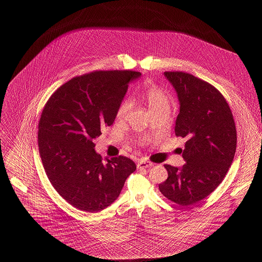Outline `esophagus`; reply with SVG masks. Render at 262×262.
<instances>
[{"instance_id":"obj_1","label":"esophagus","mask_w":262,"mask_h":262,"mask_svg":"<svg viewBox=\"0 0 262 262\" xmlns=\"http://www.w3.org/2000/svg\"><path fill=\"white\" fill-rule=\"evenodd\" d=\"M152 166H154V164H152V163L148 162V161H146V160H144V159H141V160H139V162H138V165H137L138 169L150 168V167H152Z\"/></svg>"}]
</instances>
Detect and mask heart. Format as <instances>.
<instances>
[{
    "label": "heart",
    "mask_w": 262,
    "mask_h": 262,
    "mask_svg": "<svg viewBox=\"0 0 262 262\" xmlns=\"http://www.w3.org/2000/svg\"><path fill=\"white\" fill-rule=\"evenodd\" d=\"M143 98L147 102L149 108H150L152 113L164 107L170 108L169 95L157 86H154V85L147 86L143 92ZM129 110H130V102L127 100L123 101L117 111V118L118 119L124 118Z\"/></svg>",
    "instance_id": "1"
}]
</instances>
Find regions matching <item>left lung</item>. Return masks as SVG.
Masks as SVG:
<instances>
[{
  "mask_svg": "<svg viewBox=\"0 0 262 262\" xmlns=\"http://www.w3.org/2000/svg\"><path fill=\"white\" fill-rule=\"evenodd\" d=\"M179 101L175 135L186 139L180 149L185 164L165 165L168 178L159 185L169 200L190 206L212 193L226 176L236 150L231 110L221 92L190 73L166 71Z\"/></svg>",
  "mask_w": 262,
  "mask_h": 262,
  "instance_id": "left-lung-1",
  "label": "left lung"
}]
</instances>
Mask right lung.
Masks as SVG:
<instances>
[{"mask_svg": "<svg viewBox=\"0 0 262 262\" xmlns=\"http://www.w3.org/2000/svg\"><path fill=\"white\" fill-rule=\"evenodd\" d=\"M141 77L132 70L94 71L62 85L48 100L38 124V147L46 173L69 204L98 212L120 195L137 169L128 158L102 161L93 140L113 124L129 82Z\"/></svg>", "mask_w": 262, "mask_h": 262, "instance_id": "right-lung-1", "label": "right lung"}]
</instances>
